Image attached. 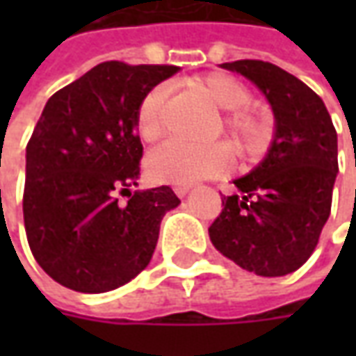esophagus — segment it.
<instances>
[{
    "mask_svg": "<svg viewBox=\"0 0 356 356\" xmlns=\"http://www.w3.org/2000/svg\"><path fill=\"white\" fill-rule=\"evenodd\" d=\"M173 191H175V194H177L179 198H183V196H186V193H188V191H191V186H186V185H179V186H175V188H173Z\"/></svg>",
    "mask_w": 356,
    "mask_h": 356,
    "instance_id": "obj_1",
    "label": "esophagus"
}]
</instances>
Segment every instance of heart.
Instances as JSON below:
<instances>
[{
  "label": "heart",
  "mask_w": 356,
  "mask_h": 356,
  "mask_svg": "<svg viewBox=\"0 0 356 356\" xmlns=\"http://www.w3.org/2000/svg\"><path fill=\"white\" fill-rule=\"evenodd\" d=\"M200 89L217 108L227 110L225 129L231 133L242 152H259L268 139V122L261 110L250 106V89L231 74L213 72L198 81ZM170 83L162 81L150 89L137 108V131L145 140L158 137L162 129L163 102ZM232 152L225 143L208 147L170 139L154 147L147 156V171L156 183L193 185L202 179L217 177L231 168Z\"/></svg>",
  "instance_id": "1"
}]
</instances>
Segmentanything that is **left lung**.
Returning a JSON list of instances; mask_svg holds the SVG:
<instances>
[{"label": "left lung", "instance_id": "1", "mask_svg": "<svg viewBox=\"0 0 356 356\" xmlns=\"http://www.w3.org/2000/svg\"><path fill=\"white\" fill-rule=\"evenodd\" d=\"M221 68L242 74L267 97L275 139L263 162L234 181L209 227L211 244L238 267L284 276L311 257L332 209L337 175V133L313 89L265 60H234Z\"/></svg>", "mask_w": 356, "mask_h": 356}]
</instances>
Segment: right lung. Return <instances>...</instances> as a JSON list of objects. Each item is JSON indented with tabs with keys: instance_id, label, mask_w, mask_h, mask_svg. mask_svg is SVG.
Returning a JSON list of instances; mask_svg holds the SVG:
<instances>
[{
	"instance_id": "right-lung-1",
	"label": "right lung",
	"mask_w": 356,
	"mask_h": 356,
	"mask_svg": "<svg viewBox=\"0 0 356 356\" xmlns=\"http://www.w3.org/2000/svg\"><path fill=\"white\" fill-rule=\"evenodd\" d=\"M175 72L179 66L108 60L45 104L26 147L22 211L30 250L55 282L102 293L152 259L162 217L181 200L170 186L129 193L143 158L137 108Z\"/></svg>"
}]
</instances>
